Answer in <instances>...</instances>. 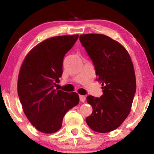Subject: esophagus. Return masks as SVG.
Here are the masks:
<instances>
[{"label":"esophagus","instance_id":"34e87169","mask_svg":"<svg viewBox=\"0 0 154 154\" xmlns=\"http://www.w3.org/2000/svg\"><path fill=\"white\" fill-rule=\"evenodd\" d=\"M79 99H80V101H82V102H85V96H82V95H79Z\"/></svg>","mask_w":154,"mask_h":154}]
</instances>
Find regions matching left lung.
I'll return each instance as SVG.
<instances>
[{
  "mask_svg": "<svg viewBox=\"0 0 154 154\" xmlns=\"http://www.w3.org/2000/svg\"><path fill=\"white\" fill-rule=\"evenodd\" d=\"M79 40L94 65L96 80L103 85L100 98L87 96L93 109L86 118L87 124L100 133L113 131L128 116L136 92L131 58L120 43L106 35H82Z\"/></svg>",
  "mask_w": 154,
  "mask_h": 154,
  "instance_id": "left-lung-1",
  "label": "left lung"
}]
</instances>
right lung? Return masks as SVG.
Returning <instances> with one entry per match:
<instances>
[{
    "label": "right lung",
    "instance_id": "obj_1",
    "mask_svg": "<svg viewBox=\"0 0 154 154\" xmlns=\"http://www.w3.org/2000/svg\"><path fill=\"white\" fill-rule=\"evenodd\" d=\"M79 35L48 38L26 56L17 81V93L26 116L36 129L54 133L61 128L64 116L78 105L79 95L54 90L62 75L63 59Z\"/></svg>",
    "mask_w": 154,
    "mask_h": 154
}]
</instances>
